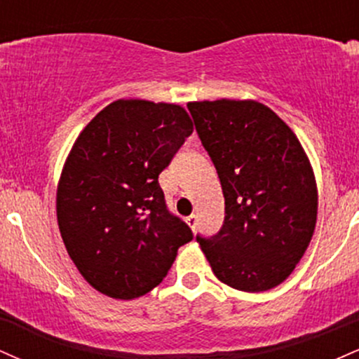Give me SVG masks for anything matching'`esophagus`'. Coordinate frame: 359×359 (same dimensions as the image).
Here are the masks:
<instances>
[{
	"label": "esophagus",
	"mask_w": 359,
	"mask_h": 359,
	"mask_svg": "<svg viewBox=\"0 0 359 359\" xmlns=\"http://www.w3.org/2000/svg\"><path fill=\"white\" fill-rule=\"evenodd\" d=\"M185 222H187L189 228H191L192 231H194V229L197 228V216H196V214H191V216L185 217Z\"/></svg>",
	"instance_id": "1"
}]
</instances>
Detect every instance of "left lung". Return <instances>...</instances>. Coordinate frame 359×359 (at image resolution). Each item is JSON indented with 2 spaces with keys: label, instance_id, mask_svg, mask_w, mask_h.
I'll return each mask as SVG.
<instances>
[{
  "label": "left lung",
  "instance_id": "left-lung-1",
  "mask_svg": "<svg viewBox=\"0 0 359 359\" xmlns=\"http://www.w3.org/2000/svg\"><path fill=\"white\" fill-rule=\"evenodd\" d=\"M211 156L222 194L224 224L197 236L217 278L243 292L280 285L306 253L317 221V184L290 126L253 100L187 102Z\"/></svg>",
  "mask_w": 359,
  "mask_h": 359
}]
</instances>
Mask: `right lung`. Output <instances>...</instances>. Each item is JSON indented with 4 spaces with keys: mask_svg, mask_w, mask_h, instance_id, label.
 <instances>
[{
    "mask_svg": "<svg viewBox=\"0 0 359 359\" xmlns=\"http://www.w3.org/2000/svg\"><path fill=\"white\" fill-rule=\"evenodd\" d=\"M192 131L180 104L118 100L74 142L57 185V222L74 265L101 294H148L192 240L191 228L167 211L158 185Z\"/></svg>",
    "mask_w": 359,
    "mask_h": 359,
    "instance_id": "right-lung-1",
    "label": "right lung"
}]
</instances>
